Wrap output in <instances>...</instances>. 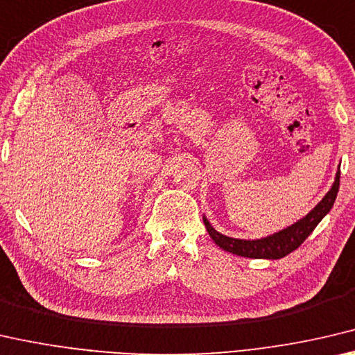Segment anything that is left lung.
I'll return each mask as SVG.
<instances>
[{"label": "left lung", "instance_id": "1", "mask_svg": "<svg viewBox=\"0 0 355 355\" xmlns=\"http://www.w3.org/2000/svg\"><path fill=\"white\" fill-rule=\"evenodd\" d=\"M338 187H340V171L336 173L332 189L327 191V195L324 196L322 201L313 209L309 216L299 220L297 223L289 226V228L283 230L280 232H275V234H272L269 237H264V239H258V241L232 239V237H226L214 230L212 226L209 225L206 217L202 220H205L207 232L209 236L212 237V241L216 242L220 248L226 250V252H230L232 254H239V257H245V258H254V259H280L291 252H294L295 248H299L306 237L311 234L313 230L316 228L318 223L325 217V214L332 209L336 193H338Z\"/></svg>", "mask_w": 355, "mask_h": 355}]
</instances>
